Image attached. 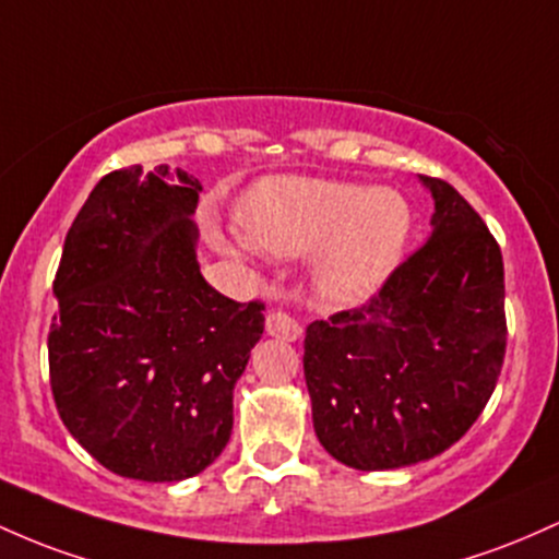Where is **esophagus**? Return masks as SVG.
Segmentation results:
<instances>
[{
  "mask_svg": "<svg viewBox=\"0 0 559 559\" xmlns=\"http://www.w3.org/2000/svg\"><path fill=\"white\" fill-rule=\"evenodd\" d=\"M266 332L272 337H280V341H298L300 337V324H298V319L296 317H290V313L287 311H282V309H274V311H269L266 313Z\"/></svg>",
  "mask_w": 559,
  "mask_h": 559,
  "instance_id": "obj_1",
  "label": "esophagus"
}]
</instances>
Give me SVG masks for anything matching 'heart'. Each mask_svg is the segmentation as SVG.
Masks as SVG:
<instances>
[{
	"instance_id": "obj_1",
	"label": "heart",
	"mask_w": 559,
	"mask_h": 559,
	"mask_svg": "<svg viewBox=\"0 0 559 559\" xmlns=\"http://www.w3.org/2000/svg\"><path fill=\"white\" fill-rule=\"evenodd\" d=\"M242 242L298 259L313 250V287L332 306L372 298L404 259L415 227L409 200L391 187L319 177H274L237 209Z\"/></svg>"
}]
</instances>
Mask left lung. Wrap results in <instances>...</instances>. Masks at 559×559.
<instances>
[{
  "instance_id": "obj_1",
  "label": "left lung",
  "mask_w": 559,
  "mask_h": 559,
  "mask_svg": "<svg viewBox=\"0 0 559 559\" xmlns=\"http://www.w3.org/2000/svg\"><path fill=\"white\" fill-rule=\"evenodd\" d=\"M419 179L436 200L428 240L367 304L306 328L313 430L356 469L447 451L486 409L504 364L499 242L449 181Z\"/></svg>"
}]
</instances>
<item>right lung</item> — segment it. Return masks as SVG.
<instances>
[{
	"label": "right lung",
	"mask_w": 559,
	"mask_h": 559,
	"mask_svg": "<svg viewBox=\"0 0 559 559\" xmlns=\"http://www.w3.org/2000/svg\"><path fill=\"white\" fill-rule=\"evenodd\" d=\"M195 177L105 174L55 274L49 385L71 436L110 473L192 478L231 436V391L263 335V304L213 290L195 255Z\"/></svg>",
	"instance_id": "1"
}]
</instances>
